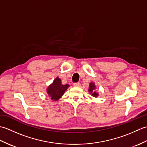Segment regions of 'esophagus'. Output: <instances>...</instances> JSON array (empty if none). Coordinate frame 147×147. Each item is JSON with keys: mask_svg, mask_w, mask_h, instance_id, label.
<instances>
[{"mask_svg": "<svg viewBox=\"0 0 147 147\" xmlns=\"http://www.w3.org/2000/svg\"><path fill=\"white\" fill-rule=\"evenodd\" d=\"M74 86H75V87H80V83H74Z\"/></svg>", "mask_w": 147, "mask_h": 147, "instance_id": "obj_1", "label": "esophagus"}]
</instances>
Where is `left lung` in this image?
Listing matches in <instances>:
<instances>
[{
    "mask_svg": "<svg viewBox=\"0 0 147 147\" xmlns=\"http://www.w3.org/2000/svg\"><path fill=\"white\" fill-rule=\"evenodd\" d=\"M95 89H96V85L95 83L93 82H91L89 84V88H88V92L89 93L91 94V95L93 97H97V96L99 95L98 93L96 92L95 91Z\"/></svg>",
    "mask_w": 147,
    "mask_h": 147,
    "instance_id": "left-lung-1",
    "label": "left lung"
}]
</instances>
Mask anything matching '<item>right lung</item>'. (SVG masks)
<instances>
[{"label": "right lung", "mask_w": 147, "mask_h": 147, "mask_svg": "<svg viewBox=\"0 0 147 147\" xmlns=\"http://www.w3.org/2000/svg\"><path fill=\"white\" fill-rule=\"evenodd\" d=\"M69 87L68 84L62 85L61 80L59 77L55 78L53 82L50 85L46 91L49 97L54 101H57L64 95L66 90Z\"/></svg>", "instance_id": "obj_1"}]
</instances>
